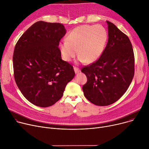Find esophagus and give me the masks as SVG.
Wrapping results in <instances>:
<instances>
[{
    "mask_svg": "<svg viewBox=\"0 0 149 149\" xmlns=\"http://www.w3.org/2000/svg\"><path fill=\"white\" fill-rule=\"evenodd\" d=\"M74 70L76 73H77L78 72H80V70L79 69V68L77 67H74Z\"/></svg>",
    "mask_w": 149,
    "mask_h": 149,
    "instance_id": "obj_1",
    "label": "esophagus"
}]
</instances>
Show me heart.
<instances>
[{
    "label": "heart",
    "instance_id": "b5f03b06",
    "mask_svg": "<svg viewBox=\"0 0 149 149\" xmlns=\"http://www.w3.org/2000/svg\"><path fill=\"white\" fill-rule=\"evenodd\" d=\"M67 41L59 44L64 59L70 61L76 55L81 62L91 63L102 55L108 40V33L100 25H82L68 33Z\"/></svg>",
    "mask_w": 149,
    "mask_h": 149
}]
</instances>
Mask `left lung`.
<instances>
[{"mask_svg":"<svg viewBox=\"0 0 149 149\" xmlns=\"http://www.w3.org/2000/svg\"><path fill=\"white\" fill-rule=\"evenodd\" d=\"M108 41L101 56L82 67L87 82L83 85L85 97L98 106L109 105L123 95L132 82L135 57L129 37L107 21Z\"/></svg>","mask_w":149,"mask_h":149,"instance_id":"obj_1","label":"left lung"}]
</instances>
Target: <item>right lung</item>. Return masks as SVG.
Here are the masks:
<instances>
[{
	"instance_id": "1",
	"label": "right lung",
	"mask_w": 149,
	"mask_h": 149,
	"mask_svg": "<svg viewBox=\"0 0 149 149\" xmlns=\"http://www.w3.org/2000/svg\"><path fill=\"white\" fill-rule=\"evenodd\" d=\"M63 24L39 21L17 42L13 57L14 77L24 97L40 107L53 105L74 77L73 67L62 60L59 41Z\"/></svg>"
}]
</instances>
